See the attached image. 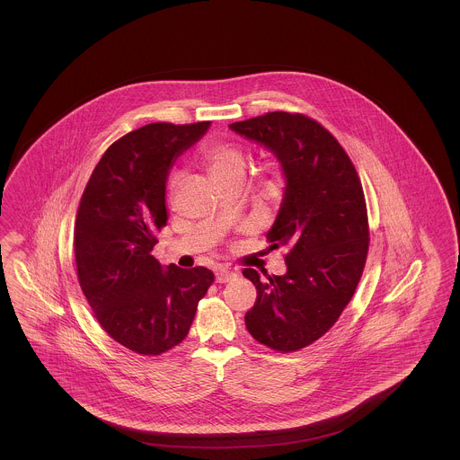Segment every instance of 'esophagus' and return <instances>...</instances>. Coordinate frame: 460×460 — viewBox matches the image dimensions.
Returning <instances> with one entry per match:
<instances>
[{
  "mask_svg": "<svg viewBox=\"0 0 460 460\" xmlns=\"http://www.w3.org/2000/svg\"><path fill=\"white\" fill-rule=\"evenodd\" d=\"M236 272H233V270H229V269H224V267H219L217 270H216V281L217 283H231V281H234L236 279Z\"/></svg>",
  "mask_w": 460,
  "mask_h": 460,
  "instance_id": "34e87169",
  "label": "esophagus"
}]
</instances>
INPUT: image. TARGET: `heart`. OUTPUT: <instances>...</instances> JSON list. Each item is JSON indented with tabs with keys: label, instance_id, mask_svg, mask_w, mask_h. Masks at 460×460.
Here are the masks:
<instances>
[{
	"label": "heart",
	"instance_id": "b5f03b06",
	"mask_svg": "<svg viewBox=\"0 0 460 460\" xmlns=\"http://www.w3.org/2000/svg\"><path fill=\"white\" fill-rule=\"evenodd\" d=\"M201 160L205 167L208 169L210 175L217 181V184L224 186L234 181H243L244 175V167L246 160L244 154L241 152L240 146L226 141H217L210 143L203 148L201 152ZM179 181V175H172L171 179V188H174ZM279 181V172L274 167H267L263 174V188H270Z\"/></svg>",
	"mask_w": 460,
	"mask_h": 460
}]
</instances>
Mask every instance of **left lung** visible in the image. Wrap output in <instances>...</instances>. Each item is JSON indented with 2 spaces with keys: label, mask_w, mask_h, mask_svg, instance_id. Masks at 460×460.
<instances>
[{
  "label": "left lung",
  "mask_w": 460,
  "mask_h": 460,
  "mask_svg": "<svg viewBox=\"0 0 460 460\" xmlns=\"http://www.w3.org/2000/svg\"><path fill=\"white\" fill-rule=\"evenodd\" d=\"M231 131L276 155L285 197L267 241L285 246V276H243L257 288L244 315L248 332L272 350L296 351L326 334L364 272L369 224L360 179L336 137L302 113L269 111Z\"/></svg>",
  "instance_id": "8db88e82"
}]
</instances>
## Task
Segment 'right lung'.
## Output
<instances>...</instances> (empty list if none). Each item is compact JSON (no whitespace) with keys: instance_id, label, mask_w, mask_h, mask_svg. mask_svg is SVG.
I'll return each mask as SVG.
<instances>
[{"instance_id":"right-lung-1","label":"right lung","mask_w":460,"mask_h":460,"mask_svg":"<svg viewBox=\"0 0 460 460\" xmlns=\"http://www.w3.org/2000/svg\"><path fill=\"white\" fill-rule=\"evenodd\" d=\"M208 128V120L155 122L128 132L103 154L79 203L74 229L79 285L102 328L141 355L179 345L214 283L207 267H162L152 255L156 233L169 219V171Z\"/></svg>"}]
</instances>
